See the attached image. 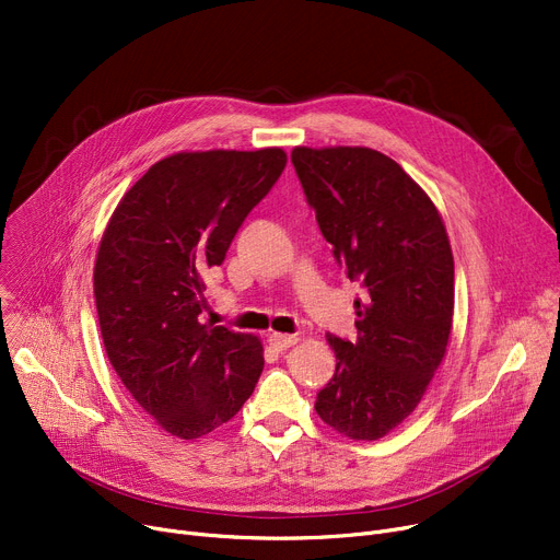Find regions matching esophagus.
<instances>
[{
  "mask_svg": "<svg viewBox=\"0 0 560 560\" xmlns=\"http://www.w3.org/2000/svg\"><path fill=\"white\" fill-rule=\"evenodd\" d=\"M298 340H300L298 336H288V334H272V336L268 338V342H270L277 351H283V349L292 347Z\"/></svg>",
  "mask_w": 560,
  "mask_h": 560,
  "instance_id": "obj_1",
  "label": "esophagus"
}]
</instances>
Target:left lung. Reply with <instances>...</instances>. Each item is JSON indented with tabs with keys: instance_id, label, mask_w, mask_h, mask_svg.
<instances>
[{
	"instance_id": "1",
	"label": "left lung",
	"mask_w": 560,
	"mask_h": 560,
	"mask_svg": "<svg viewBox=\"0 0 560 560\" xmlns=\"http://www.w3.org/2000/svg\"><path fill=\"white\" fill-rule=\"evenodd\" d=\"M304 195L349 279H361L354 342L329 336L336 374L315 410L351 440H378L422 401L445 359L454 256L429 195L370 147H295Z\"/></svg>"
}]
</instances>
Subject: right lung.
<instances>
[{
	"mask_svg": "<svg viewBox=\"0 0 560 560\" xmlns=\"http://www.w3.org/2000/svg\"><path fill=\"white\" fill-rule=\"evenodd\" d=\"M285 161L281 147L172 154L125 192L102 235L93 279L106 357L144 413L182 440L229 422L262 372L256 336L199 319L203 275Z\"/></svg>",
	"mask_w": 560,
	"mask_h": 560,
	"instance_id": "add662e5",
	"label": "right lung"
}]
</instances>
